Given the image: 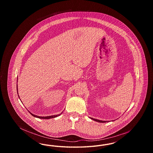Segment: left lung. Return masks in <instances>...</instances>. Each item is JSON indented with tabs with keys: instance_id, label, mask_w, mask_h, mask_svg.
Instances as JSON below:
<instances>
[{
	"instance_id": "obj_1",
	"label": "left lung",
	"mask_w": 153,
	"mask_h": 153,
	"mask_svg": "<svg viewBox=\"0 0 153 153\" xmlns=\"http://www.w3.org/2000/svg\"><path fill=\"white\" fill-rule=\"evenodd\" d=\"M92 119H93L94 120H95V121H96V122H100V123H105V122H108V121H102V120H98V119H94V118H92V117H91Z\"/></svg>"
}]
</instances>
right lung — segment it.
<instances>
[{
	"label": "right lung",
	"instance_id": "add662e5",
	"mask_svg": "<svg viewBox=\"0 0 153 153\" xmlns=\"http://www.w3.org/2000/svg\"><path fill=\"white\" fill-rule=\"evenodd\" d=\"M16 88H17V92H18V87H16ZM18 96H19V95H18ZM30 114H31L32 116H33L34 117H38V118H39V119H51V118H54V117H58V116H59L62 112L60 114H58V115H52V116H48V117H39V116H36V115H35L31 113V112H30Z\"/></svg>",
	"mask_w": 153,
	"mask_h": 153
}]
</instances>
